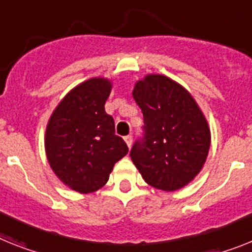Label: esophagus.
I'll use <instances>...</instances> for the list:
<instances>
[{"instance_id": "obj_1", "label": "esophagus", "mask_w": 252, "mask_h": 252, "mask_svg": "<svg viewBox=\"0 0 252 252\" xmlns=\"http://www.w3.org/2000/svg\"><path fill=\"white\" fill-rule=\"evenodd\" d=\"M124 141H126V146H128V147H130V146H132V142H133V137L132 136H126V137H124Z\"/></svg>"}]
</instances>
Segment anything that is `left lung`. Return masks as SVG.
<instances>
[{"label": "left lung", "instance_id": "obj_1", "mask_svg": "<svg viewBox=\"0 0 252 252\" xmlns=\"http://www.w3.org/2000/svg\"><path fill=\"white\" fill-rule=\"evenodd\" d=\"M145 119L146 136L130 151L151 187L177 191L201 172L211 143L210 126L185 87L162 74H146L132 92Z\"/></svg>", "mask_w": 252, "mask_h": 252}]
</instances>
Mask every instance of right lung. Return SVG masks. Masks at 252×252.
Here are the masks:
<instances>
[{
    "mask_svg": "<svg viewBox=\"0 0 252 252\" xmlns=\"http://www.w3.org/2000/svg\"><path fill=\"white\" fill-rule=\"evenodd\" d=\"M113 88L109 78L94 77L70 90L51 114L44 134L47 161L66 187L92 193L106 185L116 161L128 154L115 134L105 103Z\"/></svg>",
    "mask_w": 252,
    "mask_h": 252,
    "instance_id": "1",
    "label": "right lung"
}]
</instances>
